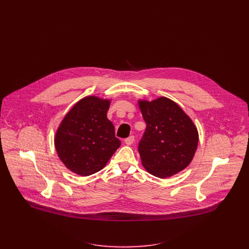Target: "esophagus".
I'll return each instance as SVG.
<instances>
[{"instance_id": "esophagus-1", "label": "esophagus", "mask_w": 249, "mask_h": 249, "mask_svg": "<svg viewBox=\"0 0 249 249\" xmlns=\"http://www.w3.org/2000/svg\"><path fill=\"white\" fill-rule=\"evenodd\" d=\"M134 136H129L128 138H126L125 140H124V142L127 144V145H130V144H132L133 142H134Z\"/></svg>"}]
</instances>
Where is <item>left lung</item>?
<instances>
[{"mask_svg": "<svg viewBox=\"0 0 249 249\" xmlns=\"http://www.w3.org/2000/svg\"><path fill=\"white\" fill-rule=\"evenodd\" d=\"M145 130L138 144L142 166L152 176L170 178L193 160L198 134L192 120L167 98L139 103Z\"/></svg>", "mask_w": 249, "mask_h": 249, "instance_id": "obj_1", "label": "left lung"}]
</instances>
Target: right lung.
<instances>
[{"instance_id": "right-lung-1", "label": "right lung", "mask_w": 249, "mask_h": 249, "mask_svg": "<svg viewBox=\"0 0 249 249\" xmlns=\"http://www.w3.org/2000/svg\"><path fill=\"white\" fill-rule=\"evenodd\" d=\"M109 101L86 97L71 108L55 135L54 144L64 165L88 177L103 170L121 145L114 124L107 119Z\"/></svg>"}]
</instances>
